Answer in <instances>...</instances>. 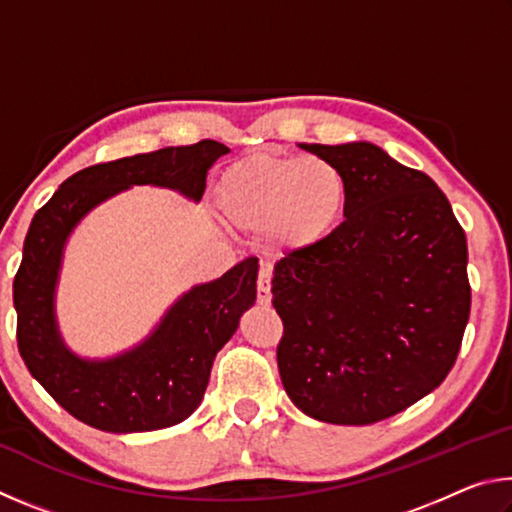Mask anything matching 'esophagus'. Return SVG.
Segmentation results:
<instances>
[{
  "label": "esophagus",
  "instance_id": "1",
  "mask_svg": "<svg viewBox=\"0 0 512 512\" xmlns=\"http://www.w3.org/2000/svg\"><path fill=\"white\" fill-rule=\"evenodd\" d=\"M257 302L259 305H268L271 302V268L259 266L257 275Z\"/></svg>",
  "mask_w": 512,
  "mask_h": 512
}]
</instances>
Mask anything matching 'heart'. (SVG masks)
<instances>
[{"mask_svg":"<svg viewBox=\"0 0 512 512\" xmlns=\"http://www.w3.org/2000/svg\"><path fill=\"white\" fill-rule=\"evenodd\" d=\"M216 201L237 228H266L275 248L305 250L332 235L348 185L341 169L323 158L250 155L221 173Z\"/></svg>","mask_w":512,"mask_h":512,"instance_id":"b5f03b06","label":"heart"}]
</instances>
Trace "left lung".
I'll return each instance as SVG.
<instances>
[{
  "mask_svg": "<svg viewBox=\"0 0 512 512\" xmlns=\"http://www.w3.org/2000/svg\"><path fill=\"white\" fill-rule=\"evenodd\" d=\"M341 169L343 223L275 264L291 402L329 424H372L443 384L470 318L467 241L447 196L370 142L305 144Z\"/></svg>",
  "mask_w": 512,
  "mask_h": 512,
  "instance_id": "obj_1",
  "label": "left lung"
}]
</instances>
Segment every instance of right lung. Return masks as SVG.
<instances>
[{
  "mask_svg": "<svg viewBox=\"0 0 512 512\" xmlns=\"http://www.w3.org/2000/svg\"><path fill=\"white\" fill-rule=\"evenodd\" d=\"M228 151L201 140L94 164L69 176L33 216L13 280L17 348L31 375L76 420L110 433L153 431L187 420L201 404L216 352L255 305L257 257L187 291L151 336L103 361L76 357L63 343L54 298L65 241L92 207L133 185L176 189L198 203L207 169Z\"/></svg>",
  "mask_w": 512,
  "mask_h": 512,
  "instance_id": "right-lung-1",
  "label": "right lung"
}]
</instances>
